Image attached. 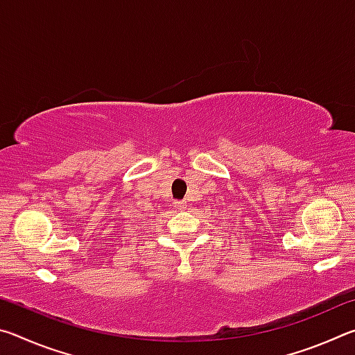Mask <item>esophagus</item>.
<instances>
[{
    "label": "esophagus",
    "instance_id": "obj_1",
    "mask_svg": "<svg viewBox=\"0 0 355 355\" xmlns=\"http://www.w3.org/2000/svg\"><path fill=\"white\" fill-rule=\"evenodd\" d=\"M175 207L180 209H184L186 208V202H175Z\"/></svg>",
    "mask_w": 355,
    "mask_h": 355
}]
</instances>
